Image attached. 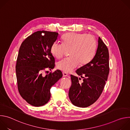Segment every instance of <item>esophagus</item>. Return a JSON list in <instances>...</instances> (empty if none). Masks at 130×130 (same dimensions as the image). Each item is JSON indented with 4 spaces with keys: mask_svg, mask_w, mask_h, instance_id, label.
Here are the masks:
<instances>
[{
    "mask_svg": "<svg viewBox=\"0 0 130 130\" xmlns=\"http://www.w3.org/2000/svg\"><path fill=\"white\" fill-rule=\"evenodd\" d=\"M63 77H67V76H68V74H67V73H66V72H63Z\"/></svg>",
    "mask_w": 130,
    "mask_h": 130,
    "instance_id": "34e87169",
    "label": "esophagus"
}]
</instances>
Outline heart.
I'll list each match as a JSON object with an SVG mask.
<instances>
[{
	"label": "heart",
	"instance_id": "obj_1",
	"mask_svg": "<svg viewBox=\"0 0 130 130\" xmlns=\"http://www.w3.org/2000/svg\"><path fill=\"white\" fill-rule=\"evenodd\" d=\"M63 44L54 42L51 47V53L58 59L63 57L67 51L70 58L57 63V68L69 73L81 66L88 64L94 58L97 43L93 36L85 33H68L63 37Z\"/></svg>",
	"mask_w": 130,
	"mask_h": 130
}]
</instances>
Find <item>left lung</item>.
<instances>
[{
	"label": "left lung",
	"mask_w": 130,
	"mask_h": 130,
	"mask_svg": "<svg viewBox=\"0 0 130 130\" xmlns=\"http://www.w3.org/2000/svg\"><path fill=\"white\" fill-rule=\"evenodd\" d=\"M94 58L87 65L76 70L83 79L80 83L77 77L71 75V85L68 96L76 106L86 107L95 103L101 95L109 73L108 50L100 37Z\"/></svg>",
	"instance_id": "8db88e82"
}]
</instances>
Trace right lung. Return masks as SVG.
<instances>
[{"instance_id":"right-lung-1","label":"right lung","mask_w":130,"mask_h":130,"mask_svg":"<svg viewBox=\"0 0 130 130\" xmlns=\"http://www.w3.org/2000/svg\"><path fill=\"white\" fill-rule=\"evenodd\" d=\"M58 36L55 32L37 31L26 38L20 47L16 65L18 89L22 98L31 105L46 104L51 97V86L63 76L60 70L45 76L42 75L44 70L54 67L50 49Z\"/></svg>"}]
</instances>
